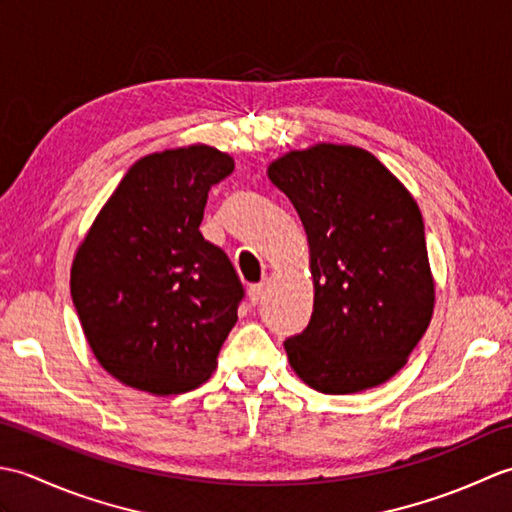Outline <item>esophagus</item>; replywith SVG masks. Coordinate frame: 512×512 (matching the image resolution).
Segmentation results:
<instances>
[{
	"instance_id": "esophagus-1",
	"label": "esophagus",
	"mask_w": 512,
	"mask_h": 512,
	"mask_svg": "<svg viewBox=\"0 0 512 512\" xmlns=\"http://www.w3.org/2000/svg\"><path fill=\"white\" fill-rule=\"evenodd\" d=\"M264 292H266V286H264V284L250 286V288H248V301L253 303V306H257V303H262Z\"/></svg>"
}]
</instances>
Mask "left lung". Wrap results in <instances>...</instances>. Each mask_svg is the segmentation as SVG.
I'll list each match as a JSON object with an SVG mask.
<instances>
[{
  "label": "left lung",
  "mask_w": 512,
  "mask_h": 512,
  "mask_svg": "<svg viewBox=\"0 0 512 512\" xmlns=\"http://www.w3.org/2000/svg\"><path fill=\"white\" fill-rule=\"evenodd\" d=\"M310 248L314 308L284 343L295 374L321 394L387 383L427 332L436 281L413 195L369 151L317 143L268 165Z\"/></svg>",
  "instance_id": "8db88e82"
}]
</instances>
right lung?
I'll use <instances>...</instances> for the list:
<instances>
[{"instance_id": "obj_1", "label": "right lung", "mask_w": 512, "mask_h": 512, "mask_svg": "<svg viewBox=\"0 0 512 512\" xmlns=\"http://www.w3.org/2000/svg\"><path fill=\"white\" fill-rule=\"evenodd\" d=\"M235 169L195 143L134 162L76 248L70 292L96 361L154 396L200 387L244 297L222 248L200 233L213 184Z\"/></svg>"}]
</instances>
